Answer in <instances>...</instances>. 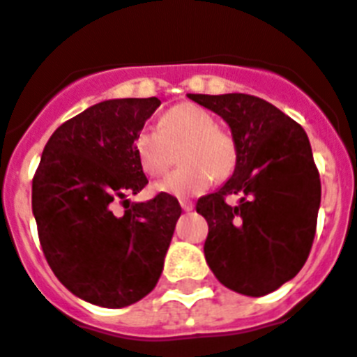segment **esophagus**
<instances>
[{
    "label": "esophagus",
    "mask_w": 357,
    "mask_h": 357,
    "mask_svg": "<svg viewBox=\"0 0 357 357\" xmlns=\"http://www.w3.org/2000/svg\"><path fill=\"white\" fill-rule=\"evenodd\" d=\"M179 205H181V208H183L185 212H190L194 208V203L188 202V199H181V202H179Z\"/></svg>",
    "instance_id": "1"
}]
</instances>
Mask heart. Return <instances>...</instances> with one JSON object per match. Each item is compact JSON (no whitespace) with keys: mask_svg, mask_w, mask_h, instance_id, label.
I'll return each instance as SVG.
<instances>
[{"mask_svg":"<svg viewBox=\"0 0 357 357\" xmlns=\"http://www.w3.org/2000/svg\"><path fill=\"white\" fill-rule=\"evenodd\" d=\"M212 112L196 103H178L163 112L158 128L145 127L134 139V151L142 169L160 176L169 169L172 149L181 146L179 163L155 188L176 197L205 192L212 179L230 178L238 165V143L232 132L215 125Z\"/></svg>","mask_w":357,"mask_h":357,"instance_id":"b5f03b06","label":"heart"}]
</instances>
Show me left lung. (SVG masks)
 Listing matches in <instances>:
<instances>
[{"mask_svg": "<svg viewBox=\"0 0 357 357\" xmlns=\"http://www.w3.org/2000/svg\"><path fill=\"white\" fill-rule=\"evenodd\" d=\"M229 123L238 143L232 178L197 199L208 223L205 259L221 285L271 294L307 261L321 203V181L303 127L250 94H187ZM240 196L236 207L224 202Z\"/></svg>", "mask_w": 357, "mask_h": 357, "instance_id": "1", "label": "left lung"}]
</instances>
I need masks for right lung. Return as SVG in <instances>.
I'll use <instances>...</instances> for the list:
<instances>
[{
	"mask_svg": "<svg viewBox=\"0 0 357 357\" xmlns=\"http://www.w3.org/2000/svg\"><path fill=\"white\" fill-rule=\"evenodd\" d=\"M161 105L125 98L92 105L50 136L32 179L38 236L63 285L77 298L121 308L145 298L163 271L178 199L167 192L128 203L149 183L134 139ZM123 202L126 212H113Z\"/></svg>",
	"mask_w": 357,
	"mask_h": 357,
	"instance_id": "1",
	"label": "right lung"
}]
</instances>
